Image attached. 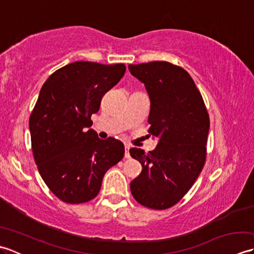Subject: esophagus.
Segmentation results:
<instances>
[{
  "label": "esophagus",
  "instance_id": "34e87169",
  "mask_svg": "<svg viewBox=\"0 0 254 254\" xmlns=\"http://www.w3.org/2000/svg\"><path fill=\"white\" fill-rule=\"evenodd\" d=\"M124 149H126V153H124V157L126 158H130V145H126L124 146Z\"/></svg>",
  "mask_w": 254,
  "mask_h": 254
}]
</instances>
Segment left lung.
Listing matches in <instances>:
<instances>
[{
  "label": "left lung",
  "mask_w": 254,
  "mask_h": 254,
  "mask_svg": "<svg viewBox=\"0 0 254 254\" xmlns=\"http://www.w3.org/2000/svg\"><path fill=\"white\" fill-rule=\"evenodd\" d=\"M149 99L148 136L157 137L152 152L131 148L142 172L131 182L133 197L144 206L166 209L190 190L205 164L209 117L195 83L185 68L169 62L130 64Z\"/></svg>",
  "instance_id": "1"
}]
</instances>
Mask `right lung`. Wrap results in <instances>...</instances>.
<instances>
[{"mask_svg": "<svg viewBox=\"0 0 254 254\" xmlns=\"http://www.w3.org/2000/svg\"><path fill=\"white\" fill-rule=\"evenodd\" d=\"M124 64L77 61L59 68L42 85L29 118L31 148L51 192L68 204L97 196L106 171L124 156V145L100 139L91 115L126 73Z\"/></svg>", "mask_w": 254, "mask_h": 254, "instance_id": "add662e5", "label": "right lung"}]
</instances>
